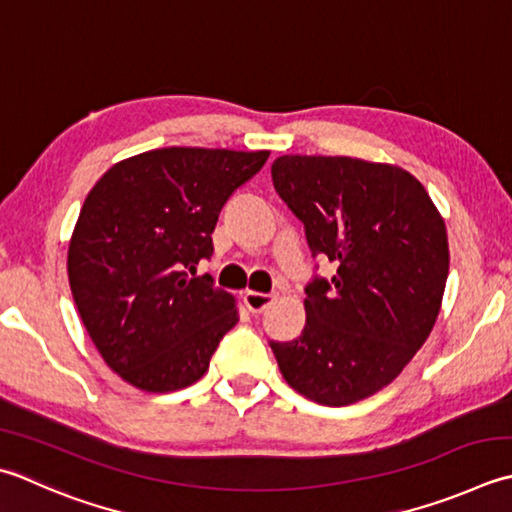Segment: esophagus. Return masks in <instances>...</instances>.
Here are the masks:
<instances>
[{
  "mask_svg": "<svg viewBox=\"0 0 512 512\" xmlns=\"http://www.w3.org/2000/svg\"><path fill=\"white\" fill-rule=\"evenodd\" d=\"M273 299H275V295H270V293H253V290H248V293L244 295V304L250 313L259 315V313H264L270 304H273Z\"/></svg>",
  "mask_w": 512,
  "mask_h": 512,
  "instance_id": "obj_1",
  "label": "esophagus"
}]
</instances>
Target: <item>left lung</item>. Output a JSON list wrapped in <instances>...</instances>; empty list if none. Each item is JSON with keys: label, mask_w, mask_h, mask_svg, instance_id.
<instances>
[{"label": "left lung", "mask_w": 512, "mask_h": 512, "mask_svg": "<svg viewBox=\"0 0 512 512\" xmlns=\"http://www.w3.org/2000/svg\"><path fill=\"white\" fill-rule=\"evenodd\" d=\"M270 173L310 255L337 273L306 284L302 335L268 344L297 393L355 404L393 382L435 326L448 279L444 219L397 166L284 155Z\"/></svg>", "instance_id": "1"}]
</instances>
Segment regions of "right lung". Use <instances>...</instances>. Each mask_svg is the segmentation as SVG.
<instances>
[{
    "label": "right lung",
    "mask_w": 512,
    "mask_h": 512,
    "mask_svg": "<svg viewBox=\"0 0 512 512\" xmlns=\"http://www.w3.org/2000/svg\"><path fill=\"white\" fill-rule=\"evenodd\" d=\"M268 150L157 148L115 164L90 190L68 248L79 317L104 362L148 393L202 377L237 324L233 297L210 275L224 204Z\"/></svg>",
    "instance_id": "obj_1"
}]
</instances>
